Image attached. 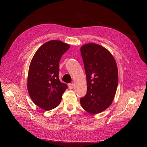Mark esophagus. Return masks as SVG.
I'll list each match as a JSON object with an SVG mask.
<instances>
[{
    "instance_id": "1",
    "label": "esophagus",
    "mask_w": 147,
    "mask_h": 147,
    "mask_svg": "<svg viewBox=\"0 0 147 147\" xmlns=\"http://www.w3.org/2000/svg\"><path fill=\"white\" fill-rule=\"evenodd\" d=\"M68 88L69 89H72L74 88V84L73 83H69L68 84Z\"/></svg>"
}]
</instances>
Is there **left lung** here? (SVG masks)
<instances>
[{"mask_svg":"<svg viewBox=\"0 0 147 147\" xmlns=\"http://www.w3.org/2000/svg\"><path fill=\"white\" fill-rule=\"evenodd\" d=\"M80 52L87 80V94L80 99V104L90 114L101 113L110 106L116 93V62L106 48L94 43L83 45Z\"/></svg>","mask_w":147,"mask_h":147,"instance_id":"left-lung-1","label":"left lung"}]
</instances>
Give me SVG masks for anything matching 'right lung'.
Here are the masks:
<instances>
[{
	"instance_id": "obj_1",
	"label": "right lung",
	"mask_w": 147,
	"mask_h": 147,
	"mask_svg": "<svg viewBox=\"0 0 147 147\" xmlns=\"http://www.w3.org/2000/svg\"><path fill=\"white\" fill-rule=\"evenodd\" d=\"M69 45L52 40L37 49L31 61L27 78V89L34 103L49 111L61 102L62 95L67 89L59 79V63Z\"/></svg>"
}]
</instances>
